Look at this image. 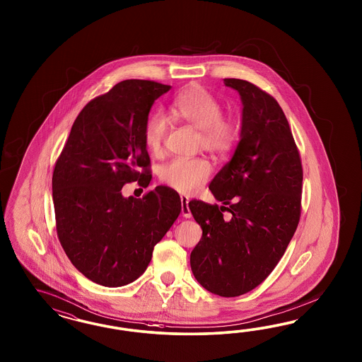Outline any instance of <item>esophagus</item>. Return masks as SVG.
<instances>
[{
  "label": "esophagus",
  "instance_id": "obj_1",
  "mask_svg": "<svg viewBox=\"0 0 362 362\" xmlns=\"http://www.w3.org/2000/svg\"><path fill=\"white\" fill-rule=\"evenodd\" d=\"M180 202H182V216L183 218H186V219H189L192 215H191V211H189V207H188V202H189V199L187 197H180Z\"/></svg>",
  "mask_w": 362,
  "mask_h": 362
}]
</instances>
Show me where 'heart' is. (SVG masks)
<instances>
[{
	"mask_svg": "<svg viewBox=\"0 0 362 362\" xmlns=\"http://www.w3.org/2000/svg\"><path fill=\"white\" fill-rule=\"evenodd\" d=\"M174 114L200 130V147L206 151L224 156L230 153L239 139V124L233 118L223 115V105L209 90L191 85L174 102ZM170 123L163 112L158 111L146 122L144 146L151 153L163 148ZM211 165L203 158L174 159L160 168V180L180 194H192L207 182Z\"/></svg>",
	"mask_w": 362,
	"mask_h": 362,
	"instance_id": "1",
	"label": "heart"
}]
</instances>
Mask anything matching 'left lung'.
<instances>
[{
	"mask_svg": "<svg viewBox=\"0 0 362 362\" xmlns=\"http://www.w3.org/2000/svg\"><path fill=\"white\" fill-rule=\"evenodd\" d=\"M224 85L240 95V141L209 185L224 206L188 203L203 230L189 263L197 283L209 292L236 297L263 283L293 238L303 167L277 100L248 81L226 78ZM223 208L233 215L223 218Z\"/></svg>",
	"mask_w": 362,
	"mask_h": 362,
	"instance_id": "8db88e82",
	"label": "left lung"
}]
</instances>
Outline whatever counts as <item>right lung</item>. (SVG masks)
Listing matches in <instances>:
<instances>
[{
	"instance_id": "1",
	"label": "right lung",
	"mask_w": 362,
	"mask_h": 362,
	"mask_svg": "<svg viewBox=\"0 0 362 362\" xmlns=\"http://www.w3.org/2000/svg\"><path fill=\"white\" fill-rule=\"evenodd\" d=\"M170 88L127 79L90 100L55 163L58 239L71 264L97 284L115 288L136 280L182 211L180 197L167 187L142 199L121 191L126 183L151 180L144 127L153 102Z\"/></svg>"
}]
</instances>
